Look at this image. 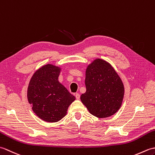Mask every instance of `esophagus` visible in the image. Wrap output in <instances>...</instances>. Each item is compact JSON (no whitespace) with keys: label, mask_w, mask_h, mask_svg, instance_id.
<instances>
[{"label":"esophagus","mask_w":155,"mask_h":155,"mask_svg":"<svg viewBox=\"0 0 155 155\" xmlns=\"http://www.w3.org/2000/svg\"><path fill=\"white\" fill-rule=\"evenodd\" d=\"M75 97L77 100H79L80 99V94L79 93H76L75 94Z\"/></svg>","instance_id":"1"}]
</instances>
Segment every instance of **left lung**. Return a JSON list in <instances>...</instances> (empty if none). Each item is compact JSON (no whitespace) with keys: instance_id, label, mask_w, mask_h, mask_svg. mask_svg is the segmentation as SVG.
Segmentation results:
<instances>
[{"instance_id":"1","label":"left lung","mask_w":155,"mask_h":155,"mask_svg":"<svg viewBox=\"0 0 155 155\" xmlns=\"http://www.w3.org/2000/svg\"><path fill=\"white\" fill-rule=\"evenodd\" d=\"M86 93L81 100L89 113L98 118H107L119 110L124 87L123 81L109 62L96 58L88 65L85 77Z\"/></svg>"}]
</instances>
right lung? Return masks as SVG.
Wrapping results in <instances>:
<instances>
[{
    "label": "right lung",
    "mask_w": 155,
    "mask_h": 155,
    "mask_svg": "<svg viewBox=\"0 0 155 155\" xmlns=\"http://www.w3.org/2000/svg\"><path fill=\"white\" fill-rule=\"evenodd\" d=\"M61 68L47 64L35 71L29 82L27 98L38 117L56 123L65 117L75 97L58 81Z\"/></svg>",
    "instance_id": "right-lung-1"
}]
</instances>
